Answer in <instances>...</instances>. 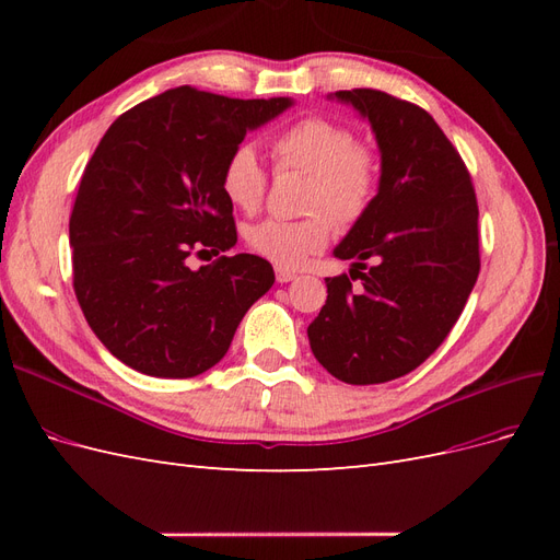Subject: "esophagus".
Wrapping results in <instances>:
<instances>
[{"label":"esophagus","mask_w":560,"mask_h":560,"mask_svg":"<svg viewBox=\"0 0 560 560\" xmlns=\"http://www.w3.org/2000/svg\"><path fill=\"white\" fill-rule=\"evenodd\" d=\"M276 278H278V282L280 284H284V282H292V280H296V270H290V268H276Z\"/></svg>","instance_id":"34e87169"}]
</instances>
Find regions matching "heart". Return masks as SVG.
<instances>
[{
  "mask_svg": "<svg viewBox=\"0 0 560 560\" xmlns=\"http://www.w3.org/2000/svg\"><path fill=\"white\" fill-rule=\"evenodd\" d=\"M278 173L308 175L299 219H264L245 231L247 247L280 268H299L327 249L336 224L358 226L374 210L383 159L376 147L354 138L352 128L325 116H308L270 142ZM219 186L229 206L257 214L268 194V175L247 144L235 147L222 165Z\"/></svg>",
  "mask_w": 560,
  "mask_h": 560,
  "instance_id": "obj_1",
  "label": "heart"
}]
</instances>
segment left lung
<instances>
[{
    "label": "left lung",
    "mask_w": 560,
    "mask_h": 560,
    "mask_svg": "<svg viewBox=\"0 0 560 560\" xmlns=\"http://www.w3.org/2000/svg\"><path fill=\"white\" fill-rule=\"evenodd\" d=\"M376 132L383 184L374 210L334 249L350 276L325 278L311 322L317 362L338 381L411 374L446 341L479 278V206L467 165L434 118L374 89L338 91Z\"/></svg>",
    "instance_id": "8db88e82"
}]
</instances>
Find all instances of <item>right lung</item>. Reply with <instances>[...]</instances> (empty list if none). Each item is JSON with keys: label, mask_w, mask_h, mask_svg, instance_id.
<instances>
[{"label": "right lung", "mask_w": 560, "mask_h": 560, "mask_svg": "<svg viewBox=\"0 0 560 560\" xmlns=\"http://www.w3.org/2000/svg\"><path fill=\"white\" fill-rule=\"evenodd\" d=\"M292 103L191 86L124 112L86 163L70 214L72 284L103 346L156 378H191L224 358L241 319L276 282L238 241L219 177L247 130Z\"/></svg>", "instance_id": "add662e5"}]
</instances>
